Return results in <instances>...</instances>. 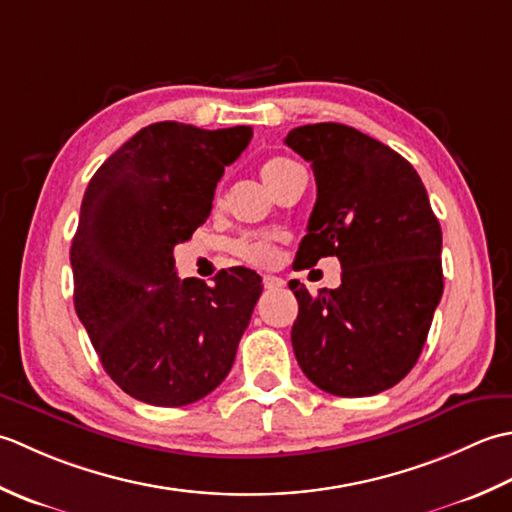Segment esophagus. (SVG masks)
<instances>
[{
  "label": "esophagus",
  "mask_w": 512,
  "mask_h": 512,
  "mask_svg": "<svg viewBox=\"0 0 512 512\" xmlns=\"http://www.w3.org/2000/svg\"><path fill=\"white\" fill-rule=\"evenodd\" d=\"M263 285H265V289H280V287H285V280L280 278V276L265 274L263 276Z\"/></svg>",
  "instance_id": "34e87169"
}]
</instances>
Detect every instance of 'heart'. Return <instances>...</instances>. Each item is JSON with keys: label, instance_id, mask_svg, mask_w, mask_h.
Returning <instances> with one entry per match:
<instances>
[{"label": "heart", "instance_id": "obj_1", "mask_svg": "<svg viewBox=\"0 0 512 512\" xmlns=\"http://www.w3.org/2000/svg\"><path fill=\"white\" fill-rule=\"evenodd\" d=\"M294 168H298V163L287 159V156H274V159H267L263 165H260V179L265 181L269 190H274V187ZM234 252L238 258L245 260V263L265 267V265L276 263L278 245H276V238L271 236L249 234V236H243L241 241H236Z\"/></svg>", "mask_w": 512, "mask_h": 512}]
</instances>
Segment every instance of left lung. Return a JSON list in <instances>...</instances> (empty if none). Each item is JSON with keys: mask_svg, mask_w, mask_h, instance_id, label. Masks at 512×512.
Instances as JSON below:
<instances>
[{"mask_svg": "<svg viewBox=\"0 0 512 512\" xmlns=\"http://www.w3.org/2000/svg\"><path fill=\"white\" fill-rule=\"evenodd\" d=\"M285 143L311 163L318 198L298 269L338 256L342 283L311 296L291 280V344L302 373L340 398L395 387L429 336L442 298V229L413 165L342 123L300 125Z\"/></svg>", "mask_w": 512, "mask_h": 512, "instance_id": "8db88e82", "label": "left lung"}]
</instances>
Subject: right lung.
Instances as JSON below:
<instances>
[{
  "label": "right lung",
  "instance_id": "add662e5",
  "mask_svg": "<svg viewBox=\"0 0 512 512\" xmlns=\"http://www.w3.org/2000/svg\"><path fill=\"white\" fill-rule=\"evenodd\" d=\"M252 134L249 125L152 123L83 194L70 247L75 309L103 369L134 400L192 404L232 369L263 280L247 267L218 271L214 287L181 280L174 247L207 221L225 165Z\"/></svg>",
  "mask_w": 512,
  "mask_h": 512
}]
</instances>
